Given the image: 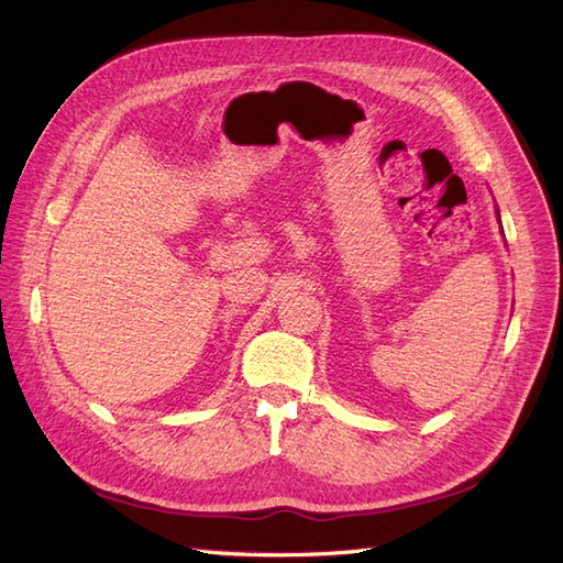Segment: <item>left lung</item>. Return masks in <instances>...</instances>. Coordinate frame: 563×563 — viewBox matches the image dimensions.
Instances as JSON below:
<instances>
[{
  "label": "left lung",
  "mask_w": 563,
  "mask_h": 563,
  "mask_svg": "<svg viewBox=\"0 0 563 563\" xmlns=\"http://www.w3.org/2000/svg\"><path fill=\"white\" fill-rule=\"evenodd\" d=\"M497 219H499V211H497Z\"/></svg>",
  "instance_id": "obj_1"
}]
</instances>
